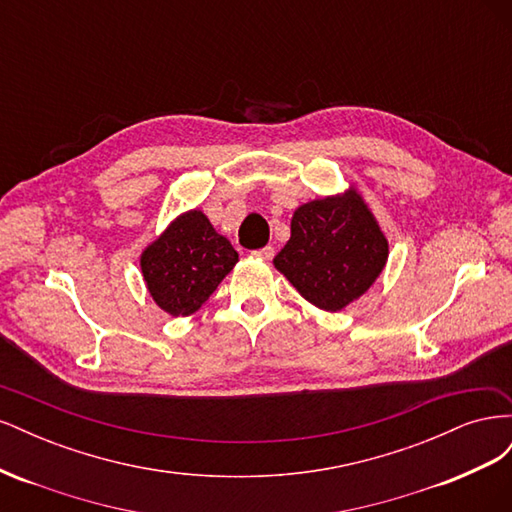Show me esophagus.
Masks as SVG:
<instances>
[{
    "instance_id": "esophagus-1",
    "label": "esophagus",
    "mask_w": 512,
    "mask_h": 512,
    "mask_svg": "<svg viewBox=\"0 0 512 512\" xmlns=\"http://www.w3.org/2000/svg\"><path fill=\"white\" fill-rule=\"evenodd\" d=\"M256 258H260V260H271L273 256H275V250L271 245H267V247H262V250H256V252H252Z\"/></svg>"
}]
</instances>
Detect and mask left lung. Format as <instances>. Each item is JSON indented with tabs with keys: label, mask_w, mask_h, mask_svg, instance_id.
<instances>
[{
	"label": "left lung",
	"mask_w": 512,
	"mask_h": 512,
	"mask_svg": "<svg viewBox=\"0 0 512 512\" xmlns=\"http://www.w3.org/2000/svg\"><path fill=\"white\" fill-rule=\"evenodd\" d=\"M386 260L389 241L374 211L348 185L294 209L290 239L273 265L305 301L342 312L376 284Z\"/></svg>",
	"instance_id": "1"
}]
</instances>
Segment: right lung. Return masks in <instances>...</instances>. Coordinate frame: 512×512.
I'll return each instance as SVG.
<instances>
[{
	"instance_id": "obj_1",
	"label": "right lung",
	"mask_w": 512,
	"mask_h": 512,
	"mask_svg": "<svg viewBox=\"0 0 512 512\" xmlns=\"http://www.w3.org/2000/svg\"><path fill=\"white\" fill-rule=\"evenodd\" d=\"M237 262V250L207 215L190 209L177 215L141 252V273L162 312L192 316Z\"/></svg>"
}]
</instances>
